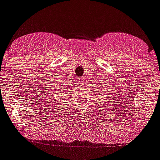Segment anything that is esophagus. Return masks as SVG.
<instances>
[{
  "instance_id": "esophagus-1",
  "label": "esophagus",
  "mask_w": 160,
  "mask_h": 160,
  "mask_svg": "<svg viewBox=\"0 0 160 160\" xmlns=\"http://www.w3.org/2000/svg\"><path fill=\"white\" fill-rule=\"evenodd\" d=\"M79 80H80V82H82V83H83V82L85 81V78L84 77H81V78H80V79H79Z\"/></svg>"
}]
</instances>
